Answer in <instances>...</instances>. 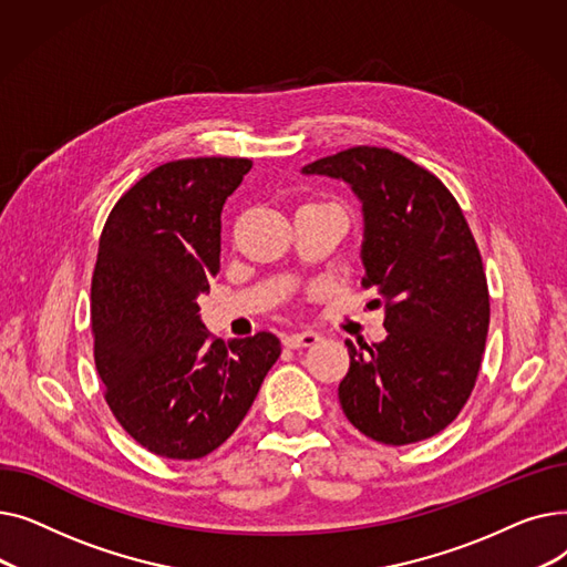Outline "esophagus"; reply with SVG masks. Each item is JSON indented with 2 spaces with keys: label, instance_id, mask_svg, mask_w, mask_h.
Returning a JSON list of instances; mask_svg holds the SVG:
<instances>
[{
  "label": "esophagus",
  "instance_id": "34e87169",
  "mask_svg": "<svg viewBox=\"0 0 567 567\" xmlns=\"http://www.w3.org/2000/svg\"><path fill=\"white\" fill-rule=\"evenodd\" d=\"M319 342V336L312 331H303V333H291L282 338V344L289 349H299V347H312Z\"/></svg>",
  "mask_w": 567,
  "mask_h": 567
}]
</instances>
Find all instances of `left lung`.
Masks as SVG:
<instances>
[{
  "label": "left lung",
  "instance_id": "8db88e82",
  "mask_svg": "<svg viewBox=\"0 0 567 567\" xmlns=\"http://www.w3.org/2000/svg\"><path fill=\"white\" fill-rule=\"evenodd\" d=\"M301 172L340 178L359 197L363 287L385 303L383 342H344V415L385 445L439 434L473 391L489 329L483 259L457 199L434 174L379 146H353Z\"/></svg>",
  "mask_w": 567,
  "mask_h": 567
}]
</instances>
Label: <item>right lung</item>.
I'll return each instance as SVG.
<instances>
[{
	"instance_id": "add662e5",
	"label": "right lung",
	"mask_w": 567,
	"mask_h": 567,
	"mask_svg": "<svg viewBox=\"0 0 567 567\" xmlns=\"http://www.w3.org/2000/svg\"><path fill=\"white\" fill-rule=\"evenodd\" d=\"M248 158L172 161L142 176L101 234L92 280L96 370L114 419L167 460L214 453L280 355L274 333L208 336L197 299L220 271V214Z\"/></svg>"
}]
</instances>
